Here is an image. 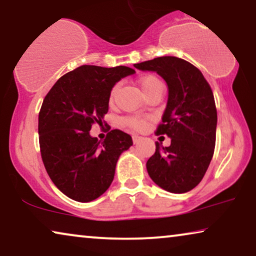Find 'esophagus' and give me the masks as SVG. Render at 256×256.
I'll use <instances>...</instances> for the list:
<instances>
[{
    "instance_id": "1",
    "label": "esophagus",
    "mask_w": 256,
    "mask_h": 256,
    "mask_svg": "<svg viewBox=\"0 0 256 256\" xmlns=\"http://www.w3.org/2000/svg\"><path fill=\"white\" fill-rule=\"evenodd\" d=\"M141 139H142V138H141V136H133V142H134V144H138Z\"/></svg>"
}]
</instances>
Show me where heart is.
<instances>
[{"label": "heart", "mask_w": 256, "mask_h": 256, "mask_svg": "<svg viewBox=\"0 0 256 256\" xmlns=\"http://www.w3.org/2000/svg\"><path fill=\"white\" fill-rule=\"evenodd\" d=\"M139 84H140L141 90H142V92H144V96H148V95L154 93V92H156V90L164 88L163 82L160 80V78H158L154 74L144 76L142 78H140ZM117 90H118V85H115L112 87V92H110V101L114 100ZM123 123L134 130H142V128H144V126H146V120L140 116L125 117L123 120Z\"/></svg>", "instance_id": "1"}]
</instances>
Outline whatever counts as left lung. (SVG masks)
<instances>
[{
    "label": "left lung",
    "mask_w": 256,
    "mask_h": 256,
    "mask_svg": "<svg viewBox=\"0 0 256 256\" xmlns=\"http://www.w3.org/2000/svg\"><path fill=\"white\" fill-rule=\"evenodd\" d=\"M166 80L168 102L156 134L171 138L169 147L156 142L147 161L152 180L171 193H186L204 178L214 155L217 112L212 90L199 68L174 56L134 64Z\"/></svg>",
    "instance_id": "left-lung-1"
}]
</instances>
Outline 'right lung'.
Returning a JSON list of instances; mask_svg holds the SVG:
<instances>
[{
    "label": "right lung",
    "instance_id": "right-lung-1",
    "mask_svg": "<svg viewBox=\"0 0 256 256\" xmlns=\"http://www.w3.org/2000/svg\"><path fill=\"white\" fill-rule=\"evenodd\" d=\"M136 74L128 66H82L60 77L46 95L39 112V142L47 174L70 199L90 202L102 196L115 176L120 154L132 138L120 130L104 141L90 134L109 109L110 92L122 78Z\"/></svg>",
    "mask_w": 256,
    "mask_h": 256
}]
</instances>
